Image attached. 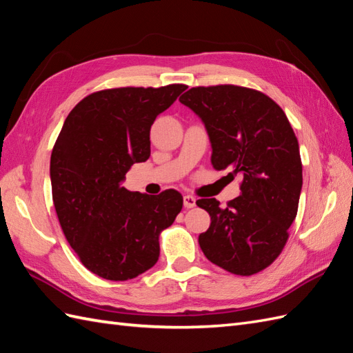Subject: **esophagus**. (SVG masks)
Returning a JSON list of instances; mask_svg holds the SVG:
<instances>
[{
  "label": "esophagus",
  "mask_w": 353,
  "mask_h": 353,
  "mask_svg": "<svg viewBox=\"0 0 353 353\" xmlns=\"http://www.w3.org/2000/svg\"><path fill=\"white\" fill-rule=\"evenodd\" d=\"M195 203H196L195 196H192V195H185L183 196V205L186 207V209H192V207H195Z\"/></svg>",
  "instance_id": "obj_1"
}]
</instances>
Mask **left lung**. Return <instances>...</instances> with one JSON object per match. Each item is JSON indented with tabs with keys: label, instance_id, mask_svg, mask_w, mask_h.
Masks as SVG:
<instances>
[{
	"label": "left lung",
	"instance_id": "obj_1",
	"mask_svg": "<svg viewBox=\"0 0 353 353\" xmlns=\"http://www.w3.org/2000/svg\"><path fill=\"white\" fill-rule=\"evenodd\" d=\"M179 101L204 123L213 167L243 179L225 209L216 198L196 201L212 221L200 248L230 273L255 274L280 255L296 216L303 165L292 126L273 99L249 88H192Z\"/></svg>",
	"mask_w": 353,
	"mask_h": 353
}]
</instances>
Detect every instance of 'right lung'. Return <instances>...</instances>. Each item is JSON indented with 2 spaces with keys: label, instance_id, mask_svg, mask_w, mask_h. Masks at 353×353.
Instances as JSON below:
<instances>
[{
  "label": "right lung",
  "instance_id": "1",
  "mask_svg": "<svg viewBox=\"0 0 353 353\" xmlns=\"http://www.w3.org/2000/svg\"><path fill=\"white\" fill-rule=\"evenodd\" d=\"M188 86L117 88L83 98L70 112L50 157L52 196L70 246L94 274L130 280L157 264L159 232L183 198L121 186L150 157V126Z\"/></svg>",
  "mask_w": 353,
  "mask_h": 353
}]
</instances>
